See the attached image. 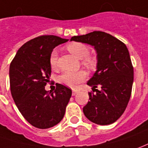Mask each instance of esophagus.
I'll list each match as a JSON object with an SVG mask.
<instances>
[{
	"instance_id": "esophagus-1",
	"label": "esophagus",
	"mask_w": 148,
	"mask_h": 148,
	"mask_svg": "<svg viewBox=\"0 0 148 148\" xmlns=\"http://www.w3.org/2000/svg\"><path fill=\"white\" fill-rule=\"evenodd\" d=\"M78 92V90H75V89H73L72 90V96H75Z\"/></svg>"
}]
</instances>
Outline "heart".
<instances>
[{"label": "heart", "mask_w": 148, "mask_h": 148, "mask_svg": "<svg viewBox=\"0 0 148 148\" xmlns=\"http://www.w3.org/2000/svg\"><path fill=\"white\" fill-rule=\"evenodd\" d=\"M68 50L77 57L82 60V64L88 68H92L95 66V61L93 59L88 57L89 49L87 46L81 42H72L67 46ZM50 65L52 68H56L58 65V53L56 50L52 51L49 58ZM86 79V73L84 71L78 72H65L59 77V81L61 84H65L68 87L76 88L79 84Z\"/></svg>", "instance_id": "1"}]
</instances>
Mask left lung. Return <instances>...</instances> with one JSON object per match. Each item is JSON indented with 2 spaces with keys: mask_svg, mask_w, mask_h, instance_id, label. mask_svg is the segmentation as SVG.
Listing matches in <instances>:
<instances>
[{
  "mask_svg": "<svg viewBox=\"0 0 148 148\" xmlns=\"http://www.w3.org/2000/svg\"><path fill=\"white\" fill-rule=\"evenodd\" d=\"M70 41L91 45L97 52V71L87 82L96 93L88 92L90 101L83 108L85 117L98 125L114 123L127 108L134 80L127 46L102 31L74 36ZM97 86L99 90L95 89Z\"/></svg>",
  "mask_w": 148,
  "mask_h": 148,
  "instance_id": "obj_1",
  "label": "left lung"
}]
</instances>
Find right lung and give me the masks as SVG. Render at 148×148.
Instances as JSON below:
<instances>
[{
  "label": "right lung",
  "mask_w": 148,
  "mask_h": 148,
  "mask_svg": "<svg viewBox=\"0 0 148 148\" xmlns=\"http://www.w3.org/2000/svg\"><path fill=\"white\" fill-rule=\"evenodd\" d=\"M68 39L42 35L19 48L10 67L11 94L25 119L34 127L47 129L63 119L72 90L56 84L55 91L45 86L51 76L49 58L53 49Z\"/></svg>",
  "instance_id": "obj_1"
}]
</instances>
